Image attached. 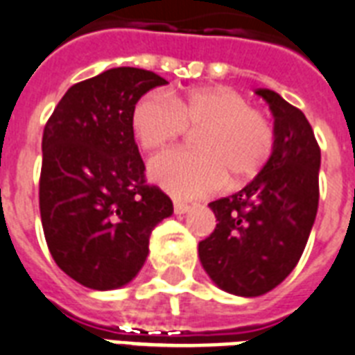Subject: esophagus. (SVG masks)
Returning <instances> with one entry per match:
<instances>
[{"label":"esophagus","mask_w":355,"mask_h":355,"mask_svg":"<svg viewBox=\"0 0 355 355\" xmlns=\"http://www.w3.org/2000/svg\"><path fill=\"white\" fill-rule=\"evenodd\" d=\"M173 208H175V212L177 214H186L189 210V205L182 201H175L173 202Z\"/></svg>","instance_id":"obj_1"}]
</instances>
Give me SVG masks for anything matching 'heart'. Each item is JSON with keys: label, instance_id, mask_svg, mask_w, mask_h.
<instances>
[{"label": "heart", "instance_id": "b5f03b06", "mask_svg": "<svg viewBox=\"0 0 355 355\" xmlns=\"http://www.w3.org/2000/svg\"><path fill=\"white\" fill-rule=\"evenodd\" d=\"M188 128H201L199 150H169L148 166L154 182L180 197L207 196L225 184L227 175L234 184L257 177L275 147L270 117L225 85L169 96L150 93L134 105L132 130L148 153L166 148Z\"/></svg>", "mask_w": 355, "mask_h": 355}]
</instances>
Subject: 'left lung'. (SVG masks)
I'll return each instance as SVG.
<instances>
[{"instance_id": "1", "label": "left lung", "mask_w": 355, "mask_h": 355, "mask_svg": "<svg viewBox=\"0 0 355 355\" xmlns=\"http://www.w3.org/2000/svg\"><path fill=\"white\" fill-rule=\"evenodd\" d=\"M257 94L274 115V153L245 188L210 202L218 223L199 242L210 279L248 297L266 294L294 270L320 197V147L309 121L275 91L257 89Z\"/></svg>"}]
</instances>
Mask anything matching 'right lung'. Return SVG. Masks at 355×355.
Here are the masks:
<instances>
[{"mask_svg":"<svg viewBox=\"0 0 355 355\" xmlns=\"http://www.w3.org/2000/svg\"><path fill=\"white\" fill-rule=\"evenodd\" d=\"M167 81L119 67L64 93L42 134L39 207L44 238L64 274L94 291L134 279L171 199L145 178L132 130L137 100Z\"/></svg>","mask_w":355,"mask_h":355,"instance_id":"add662e5","label":"right lung"}]
</instances>
